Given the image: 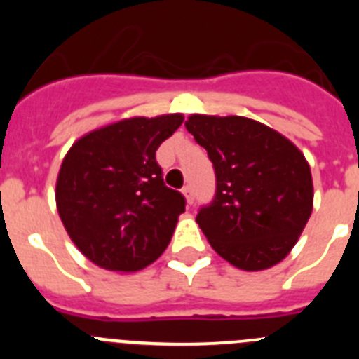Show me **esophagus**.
<instances>
[{
    "instance_id": "1",
    "label": "esophagus",
    "mask_w": 359,
    "mask_h": 359,
    "mask_svg": "<svg viewBox=\"0 0 359 359\" xmlns=\"http://www.w3.org/2000/svg\"><path fill=\"white\" fill-rule=\"evenodd\" d=\"M182 192H183V196H185L187 203H189V205H192V203H194V194H192V187H190V185L183 187Z\"/></svg>"
}]
</instances>
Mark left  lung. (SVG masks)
I'll use <instances>...</instances> for the list:
<instances>
[{
  "instance_id": "8db88e82",
  "label": "left lung",
  "mask_w": 359,
  "mask_h": 359,
  "mask_svg": "<svg viewBox=\"0 0 359 359\" xmlns=\"http://www.w3.org/2000/svg\"><path fill=\"white\" fill-rule=\"evenodd\" d=\"M185 128L215 169L214 201L196 217L212 248L244 271L284 261L313 212V177L302 151L246 116L190 115Z\"/></svg>"
}]
</instances>
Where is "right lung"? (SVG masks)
<instances>
[{
    "instance_id": "obj_1",
    "label": "right lung",
    "mask_w": 359,
    "mask_h": 359,
    "mask_svg": "<svg viewBox=\"0 0 359 359\" xmlns=\"http://www.w3.org/2000/svg\"><path fill=\"white\" fill-rule=\"evenodd\" d=\"M182 123V113L123 118L86 133L66 152L57 212L98 268L138 271L169 246L185 198L165 187L156 149Z\"/></svg>"
}]
</instances>
